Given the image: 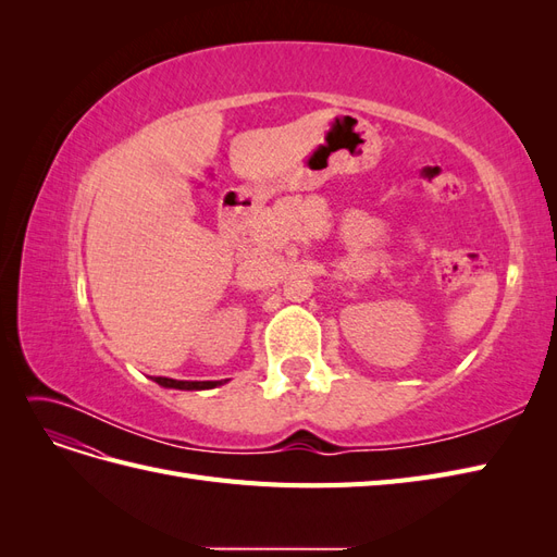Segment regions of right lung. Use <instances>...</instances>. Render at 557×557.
Returning a JSON list of instances; mask_svg holds the SVG:
<instances>
[{
  "label": "right lung",
  "instance_id": "add662e5",
  "mask_svg": "<svg viewBox=\"0 0 557 557\" xmlns=\"http://www.w3.org/2000/svg\"><path fill=\"white\" fill-rule=\"evenodd\" d=\"M156 383L162 387H176V391H205V387H215L218 381H176V379H164L158 376Z\"/></svg>",
  "mask_w": 557,
  "mask_h": 557
}]
</instances>
